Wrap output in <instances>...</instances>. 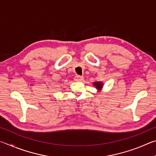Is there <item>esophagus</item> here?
<instances>
[{
  "label": "esophagus",
  "mask_w": 156,
  "mask_h": 156,
  "mask_svg": "<svg viewBox=\"0 0 156 156\" xmlns=\"http://www.w3.org/2000/svg\"><path fill=\"white\" fill-rule=\"evenodd\" d=\"M84 79V77L83 76H76L74 80L75 81H82Z\"/></svg>",
  "instance_id": "34e87169"
}]
</instances>
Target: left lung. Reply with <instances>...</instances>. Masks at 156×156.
Instances as JSON below:
<instances>
[{
	"label": "left lung",
	"mask_w": 156,
	"mask_h": 156,
	"mask_svg": "<svg viewBox=\"0 0 156 156\" xmlns=\"http://www.w3.org/2000/svg\"><path fill=\"white\" fill-rule=\"evenodd\" d=\"M94 85L96 87V88L98 89V91H100L103 87V84L101 82H95L94 83Z\"/></svg>",
	"instance_id": "obj_1"
}]
</instances>
